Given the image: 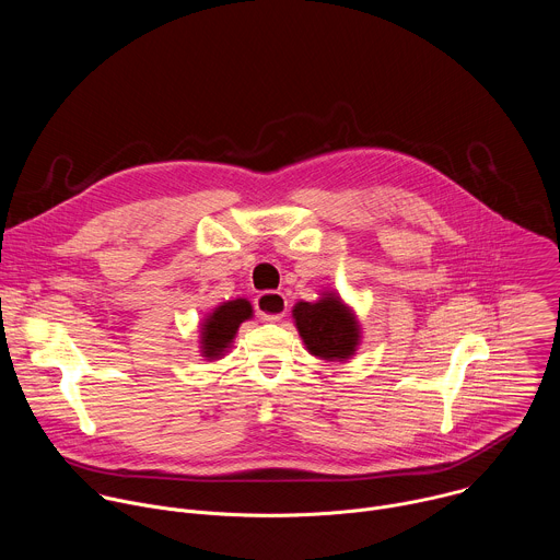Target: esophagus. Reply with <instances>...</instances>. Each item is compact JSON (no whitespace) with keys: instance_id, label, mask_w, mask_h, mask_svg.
<instances>
[{"instance_id":"34e87169","label":"esophagus","mask_w":560,"mask_h":560,"mask_svg":"<svg viewBox=\"0 0 560 560\" xmlns=\"http://www.w3.org/2000/svg\"><path fill=\"white\" fill-rule=\"evenodd\" d=\"M255 307H257V314L264 318V322L275 324V322H279V318H283V314L288 312V299L281 292L268 290V292H261L255 299Z\"/></svg>"}]
</instances>
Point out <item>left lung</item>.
I'll return each instance as SVG.
<instances>
[{
	"mask_svg": "<svg viewBox=\"0 0 560 560\" xmlns=\"http://www.w3.org/2000/svg\"><path fill=\"white\" fill-rule=\"evenodd\" d=\"M292 316L310 354L326 361H346L357 352L361 341L359 322L337 294L328 292L316 303L299 301Z\"/></svg>",
	"mask_w": 560,
	"mask_h": 560,
	"instance_id": "obj_1",
	"label": "left lung"
}]
</instances>
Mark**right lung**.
I'll return each instance as SVG.
<instances>
[{"label": "right lung", "mask_w": 560, "mask_h": 560, "mask_svg": "<svg viewBox=\"0 0 560 560\" xmlns=\"http://www.w3.org/2000/svg\"><path fill=\"white\" fill-rule=\"evenodd\" d=\"M253 318V305L246 299L225 301L214 307L201 326V357L219 359L232 343L238 326Z\"/></svg>", "instance_id": "obj_1"}]
</instances>
